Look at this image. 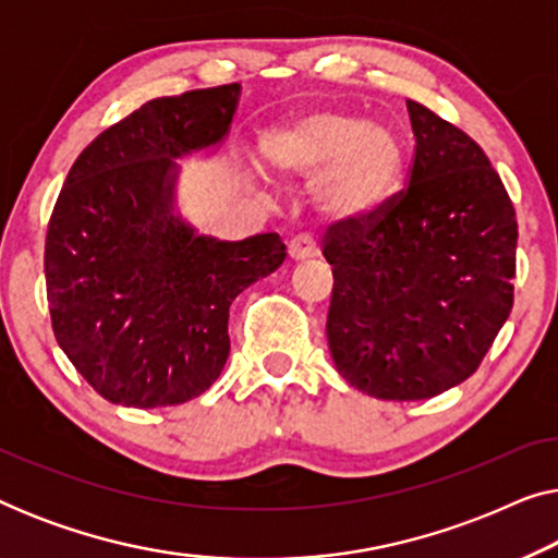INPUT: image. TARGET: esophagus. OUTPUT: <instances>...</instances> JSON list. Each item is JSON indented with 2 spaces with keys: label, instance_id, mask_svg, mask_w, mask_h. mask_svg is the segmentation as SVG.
<instances>
[{
  "label": "esophagus",
  "instance_id": "esophagus-1",
  "mask_svg": "<svg viewBox=\"0 0 558 558\" xmlns=\"http://www.w3.org/2000/svg\"><path fill=\"white\" fill-rule=\"evenodd\" d=\"M317 256V243L310 239V235H296V239L289 241V258L292 262H307V258Z\"/></svg>",
  "mask_w": 558,
  "mask_h": 558
}]
</instances>
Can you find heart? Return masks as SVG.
I'll list each match as a JSON object with an SVG mask.
<instances>
[{"instance_id":"1","label":"heart","mask_w":558,"mask_h":558,"mask_svg":"<svg viewBox=\"0 0 558 558\" xmlns=\"http://www.w3.org/2000/svg\"><path fill=\"white\" fill-rule=\"evenodd\" d=\"M264 162L281 182H310L312 203L332 223L378 216L401 187V136L361 113L315 109L281 121L262 142Z\"/></svg>"}]
</instances>
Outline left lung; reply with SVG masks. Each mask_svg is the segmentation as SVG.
I'll return each mask as SVG.
<instances>
[{"mask_svg":"<svg viewBox=\"0 0 558 558\" xmlns=\"http://www.w3.org/2000/svg\"><path fill=\"white\" fill-rule=\"evenodd\" d=\"M409 187L378 218L338 223L327 342L340 376L386 401L445 393L477 371L513 307L518 223L485 151L407 101Z\"/></svg>","mask_w":558,"mask_h":558,"instance_id":"1","label":"left lung"}]
</instances>
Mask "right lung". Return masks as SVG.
<instances>
[{
  "instance_id": "add662e5",
  "label": "right lung",
  "mask_w": 558,
  "mask_h": 558,
  "mask_svg": "<svg viewBox=\"0 0 558 558\" xmlns=\"http://www.w3.org/2000/svg\"><path fill=\"white\" fill-rule=\"evenodd\" d=\"M241 86L147 101L68 172L45 239L58 345L104 399L178 407L216 384L228 310L287 258L277 233L205 235L178 208V159L218 151Z\"/></svg>"
}]
</instances>
